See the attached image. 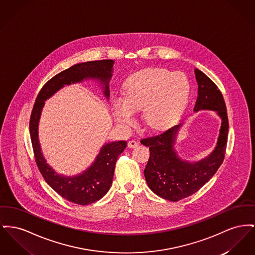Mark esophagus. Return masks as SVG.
I'll return each mask as SVG.
<instances>
[{"label": "esophagus", "mask_w": 255, "mask_h": 255, "mask_svg": "<svg viewBox=\"0 0 255 255\" xmlns=\"http://www.w3.org/2000/svg\"><path fill=\"white\" fill-rule=\"evenodd\" d=\"M137 145H138V142L135 141V140H130V141L128 142V147H129V148H135Z\"/></svg>", "instance_id": "1"}]
</instances>
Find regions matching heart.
<instances>
[{
  "instance_id": "obj_1",
  "label": "heart",
  "mask_w": 255,
  "mask_h": 255,
  "mask_svg": "<svg viewBox=\"0 0 255 255\" xmlns=\"http://www.w3.org/2000/svg\"><path fill=\"white\" fill-rule=\"evenodd\" d=\"M191 95V83L182 72L147 68L129 77L125 97L112 101V112L122 125H131L135 111L143 110L146 124L155 130L174 125L182 117Z\"/></svg>"
}]
</instances>
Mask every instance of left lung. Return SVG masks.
<instances>
[{
    "instance_id": "1",
    "label": "left lung",
    "mask_w": 255,
    "mask_h": 255,
    "mask_svg": "<svg viewBox=\"0 0 255 255\" xmlns=\"http://www.w3.org/2000/svg\"><path fill=\"white\" fill-rule=\"evenodd\" d=\"M195 74L198 91L194 112L213 111L222 120L214 150L199 161L182 159L175 144L183 123L161 135L140 140L150 151L149 160L143 171L146 183L154 194L169 201H178L196 193L214 176L225 159L229 126L223 94L202 71L195 68Z\"/></svg>"
}]
</instances>
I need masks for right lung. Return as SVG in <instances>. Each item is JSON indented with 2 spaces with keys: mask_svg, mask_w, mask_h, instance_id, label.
Segmentation results:
<instances>
[{
  "mask_svg": "<svg viewBox=\"0 0 255 255\" xmlns=\"http://www.w3.org/2000/svg\"><path fill=\"white\" fill-rule=\"evenodd\" d=\"M112 60H93L74 64L48 81L39 91L30 120V134L36 165L48 185L66 200L79 205H89L102 198L110 190L116 163L127 142L119 140L104 144L94 162L82 173L62 175L46 162L38 139V124L45 101L64 86L96 80L100 83L106 98L110 97L109 83L114 72Z\"/></svg>",
  "mask_w": 255,
  "mask_h": 255,
  "instance_id": "obj_1",
  "label": "right lung"
}]
</instances>
